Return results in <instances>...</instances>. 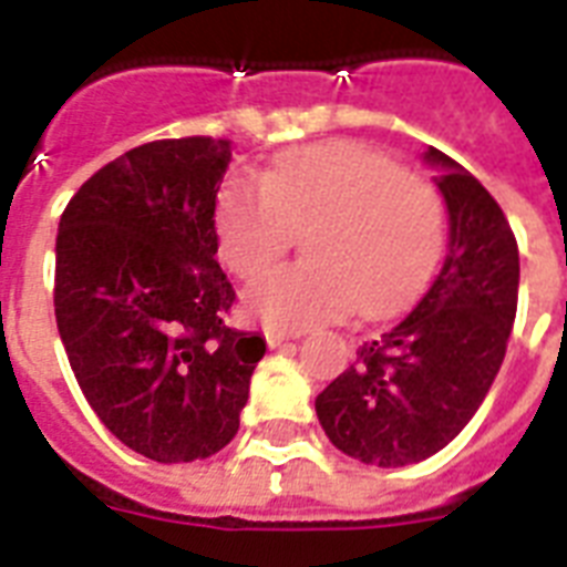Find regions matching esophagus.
<instances>
[{
    "label": "esophagus",
    "instance_id": "34e87169",
    "mask_svg": "<svg viewBox=\"0 0 567 567\" xmlns=\"http://www.w3.org/2000/svg\"><path fill=\"white\" fill-rule=\"evenodd\" d=\"M289 339H292V333H287V330H266V346L269 348H280Z\"/></svg>",
    "mask_w": 567,
    "mask_h": 567
}]
</instances>
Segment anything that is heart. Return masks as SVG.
Instances as JSON below:
<instances>
[{
    "mask_svg": "<svg viewBox=\"0 0 567 567\" xmlns=\"http://www.w3.org/2000/svg\"><path fill=\"white\" fill-rule=\"evenodd\" d=\"M312 260L248 289V310L278 330H305L348 310L386 316L419 296L445 248V202L430 181L360 143L280 152L262 178L234 175L216 198L219 257L257 278L307 230Z\"/></svg>",
    "mask_w": 567,
    "mask_h": 567,
    "instance_id": "b5f03b06",
    "label": "heart"
}]
</instances>
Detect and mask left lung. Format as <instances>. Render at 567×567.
<instances>
[{
    "mask_svg": "<svg viewBox=\"0 0 567 567\" xmlns=\"http://www.w3.org/2000/svg\"><path fill=\"white\" fill-rule=\"evenodd\" d=\"M447 205L445 266L419 307L357 348L316 398L328 439L365 465L427 460L460 436L495 383L518 310V243L488 189L430 146Z\"/></svg>",
    "mask_w": 567,
    "mask_h": 567,
    "instance_id": "8db88e82",
    "label": "left lung"
}]
</instances>
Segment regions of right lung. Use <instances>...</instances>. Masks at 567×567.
Segmentation results:
<instances>
[{
	"label": "right lung",
	"instance_id": "right-lung-1",
	"mask_svg": "<svg viewBox=\"0 0 567 567\" xmlns=\"http://www.w3.org/2000/svg\"><path fill=\"white\" fill-rule=\"evenodd\" d=\"M230 140H155L81 184L58 225L54 319L102 424L155 463H193L239 430L266 339L225 324L216 193Z\"/></svg>",
	"mask_w": 567,
	"mask_h": 567
}]
</instances>
